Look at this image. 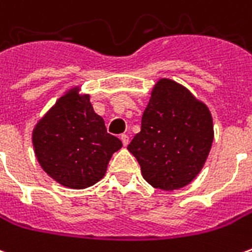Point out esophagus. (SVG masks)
I'll list each match as a JSON object with an SVG mask.
<instances>
[{"mask_svg": "<svg viewBox=\"0 0 252 252\" xmlns=\"http://www.w3.org/2000/svg\"><path fill=\"white\" fill-rule=\"evenodd\" d=\"M121 142H123V146H124V147H126V146H128V144H129V136H128V135H121Z\"/></svg>", "mask_w": 252, "mask_h": 252, "instance_id": "esophagus-1", "label": "esophagus"}]
</instances>
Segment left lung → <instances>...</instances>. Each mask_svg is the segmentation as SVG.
<instances>
[{"label":"left lung","instance_id":"8db88e82","mask_svg":"<svg viewBox=\"0 0 252 252\" xmlns=\"http://www.w3.org/2000/svg\"><path fill=\"white\" fill-rule=\"evenodd\" d=\"M213 135L209 108L184 85L160 78L143 113L142 129L128 151L137 159L150 185L181 189L204 167Z\"/></svg>","mask_w":252,"mask_h":252}]
</instances>
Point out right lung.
I'll use <instances>...</instances> for the list:
<instances>
[{
    "mask_svg": "<svg viewBox=\"0 0 252 252\" xmlns=\"http://www.w3.org/2000/svg\"><path fill=\"white\" fill-rule=\"evenodd\" d=\"M32 144L41 169L70 189H86L102 180L112 155L123 147L79 86L68 89L36 123Z\"/></svg>",
    "mask_w": 252,
    "mask_h": 252,
    "instance_id": "1",
    "label": "right lung"
}]
</instances>
